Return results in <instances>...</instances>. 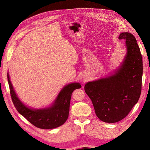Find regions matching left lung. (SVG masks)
Segmentation results:
<instances>
[{"label": "left lung", "instance_id": "8db88e82", "mask_svg": "<svg viewBox=\"0 0 150 150\" xmlns=\"http://www.w3.org/2000/svg\"><path fill=\"white\" fill-rule=\"evenodd\" d=\"M119 38L126 41L127 49L120 68L111 76L88 82L84 86L97 116L106 123L124 119L137 103L142 90L143 62L136 38L124 32Z\"/></svg>", "mask_w": 150, "mask_h": 150}]
</instances>
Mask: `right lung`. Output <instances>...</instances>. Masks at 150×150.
Returning <instances> with one entry per match:
<instances>
[{"instance_id":"add662e5","label":"right lung","mask_w":150,"mask_h":150,"mask_svg":"<svg viewBox=\"0 0 150 150\" xmlns=\"http://www.w3.org/2000/svg\"><path fill=\"white\" fill-rule=\"evenodd\" d=\"M10 94L13 103L17 111L36 127L41 129H53L64 124L69 117V107L72 92L81 86L74 83L65 86L55 100L53 105L49 108L32 109L23 105L15 93L7 74Z\"/></svg>"}]
</instances>
